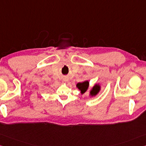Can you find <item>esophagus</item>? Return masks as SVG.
Wrapping results in <instances>:
<instances>
[{
  "mask_svg": "<svg viewBox=\"0 0 146 146\" xmlns=\"http://www.w3.org/2000/svg\"><path fill=\"white\" fill-rule=\"evenodd\" d=\"M68 80H64V81H65V82H66V81H67Z\"/></svg>",
  "mask_w": 146,
  "mask_h": 146,
  "instance_id": "obj_1",
  "label": "esophagus"
}]
</instances>
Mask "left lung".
I'll return each instance as SVG.
<instances>
[{
  "mask_svg": "<svg viewBox=\"0 0 146 146\" xmlns=\"http://www.w3.org/2000/svg\"><path fill=\"white\" fill-rule=\"evenodd\" d=\"M89 81H85L82 83H78L77 85H76V87H77L79 90H80L81 94H85L89 87ZM101 85L99 84H95L92 89L90 91V94H89V96H90L91 98L92 97H95L99 94V92L101 91Z\"/></svg>",
  "mask_w": 146,
  "mask_h": 146,
  "instance_id": "left-lung-1",
  "label": "left lung"
}]
</instances>
